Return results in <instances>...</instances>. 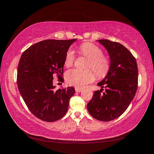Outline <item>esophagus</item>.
Here are the masks:
<instances>
[{
    "label": "esophagus",
    "mask_w": 154,
    "mask_h": 154,
    "mask_svg": "<svg viewBox=\"0 0 154 154\" xmlns=\"http://www.w3.org/2000/svg\"><path fill=\"white\" fill-rule=\"evenodd\" d=\"M82 90L83 89H82V88H77V87L75 88V92H81L82 91Z\"/></svg>",
    "instance_id": "esophagus-1"
}]
</instances>
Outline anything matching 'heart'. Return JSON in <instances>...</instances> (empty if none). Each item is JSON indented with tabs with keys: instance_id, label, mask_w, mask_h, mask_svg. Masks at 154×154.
I'll list each match as a JSON object with an SVG mask.
<instances>
[{
	"instance_id": "b5f03b06",
	"label": "heart",
	"mask_w": 154,
	"mask_h": 154,
	"mask_svg": "<svg viewBox=\"0 0 154 154\" xmlns=\"http://www.w3.org/2000/svg\"><path fill=\"white\" fill-rule=\"evenodd\" d=\"M79 50L82 55L88 59L85 66L88 70L79 71L75 69H71L66 72L65 79L66 83L70 85L83 88L94 79V74L92 72L93 71L98 77L105 75L110 66V62L106 57L103 55V51L94 44L83 43L79 47ZM75 58L73 49L71 48L68 49L65 55V66L67 67L71 66Z\"/></svg>"
}]
</instances>
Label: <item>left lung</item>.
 <instances>
[{
	"instance_id": "8db88e82",
	"label": "left lung",
	"mask_w": 154,
	"mask_h": 154,
	"mask_svg": "<svg viewBox=\"0 0 154 154\" xmlns=\"http://www.w3.org/2000/svg\"><path fill=\"white\" fill-rule=\"evenodd\" d=\"M97 41L107 51L110 66L105 78L97 83L101 89L95 91L87 108L94 118L109 122L123 114L133 100L138 86V67L136 59L122 44L106 39ZM103 88L106 90L101 93Z\"/></svg>"
}]
</instances>
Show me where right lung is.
Listing matches in <instances>:
<instances>
[{
    "mask_svg": "<svg viewBox=\"0 0 154 154\" xmlns=\"http://www.w3.org/2000/svg\"><path fill=\"white\" fill-rule=\"evenodd\" d=\"M76 40L40 41L31 45L21 56L17 66L18 90L31 113L41 120L57 121L68 111L75 88L55 90L53 79L54 75L59 79L62 77L65 55Z\"/></svg>",
    "mask_w": 154,
    "mask_h": 154,
    "instance_id": "add662e5",
    "label": "right lung"
}]
</instances>
